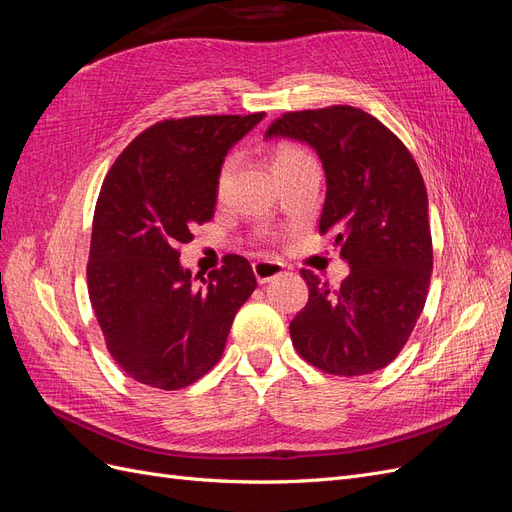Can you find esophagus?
<instances>
[{"label": "esophagus", "instance_id": "1", "mask_svg": "<svg viewBox=\"0 0 512 512\" xmlns=\"http://www.w3.org/2000/svg\"><path fill=\"white\" fill-rule=\"evenodd\" d=\"M258 284H267L284 273V265L277 260H258L252 265Z\"/></svg>", "mask_w": 512, "mask_h": 512}]
</instances>
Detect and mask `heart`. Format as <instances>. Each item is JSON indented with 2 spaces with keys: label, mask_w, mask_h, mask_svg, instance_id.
<instances>
[{
  "label": "heart",
  "mask_w": 512,
  "mask_h": 512,
  "mask_svg": "<svg viewBox=\"0 0 512 512\" xmlns=\"http://www.w3.org/2000/svg\"><path fill=\"white\" fill-rule=\"evenodd\" d=\"M305 158H309L305 151H301L299 147H280L275 151V156H273V168L275 166H282V164H290V162H299V160H305ZM228 173H230V162L228 164H224V168H222V173H220V179H218V188L222 190L224 188V183H226V179H228Z\"/></svg>",
  "instance_id": "1"
}]
</instances>
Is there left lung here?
I'll return each mask as SVG.
<instances>
[{
	"label": "left lung",
	"instance_id": "obj_1",
	"mask_svg": "<svg viewBox=\"0 0 512 512\" xmlns=\"http://www.w3.org/2000/svg\"><path fill=\"white\" fill-rule=\"evenodd\" d=\"M265 138H290L318 153L327 179L320 232L333 235L350 267L337 290L301 271L309 299L290 322L294 348L335 376L386 367L408 342L431 277L421 170L389 128L354 106L286 113Z\"/></svg>",
	"mask_w": 512,
	"mask_h": 512
}]
</instances>
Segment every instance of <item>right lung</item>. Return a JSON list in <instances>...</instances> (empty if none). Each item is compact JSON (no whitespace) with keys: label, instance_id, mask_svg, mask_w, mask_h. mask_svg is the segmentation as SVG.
<instances>
[{"label":"right lung","instance_id":"add662e5","mask_svg":"<svg viewBox=\"0 0 512 512\" xmlns=\"http://www.w3.org/2000/svg\"><path fill=\"white\" fill-rule=\"evenodd\" d=\"M254 115L166 119L123 149L98 196L87 265L89 299L117 365L136 382L177 391L220 361L256 277L226 256L209 280L181 267L177 247L213 218L226 153Z\"/></svg>","mask_w":512,"mask_h":512}]
</instances>
